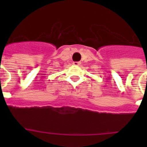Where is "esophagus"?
Wrapping results in <instances>:
<instances>
[{
  "mask_svg": "<svg viewBox=\"0 0 147 147\" xmlns=\"http://www.w3.org/2000/svg\"><path fill=\"white\" fill-rule=\"evenodd\" d=\"M73 65H81V62H73Z\"/></svg>",
  "mask_w": 147,
  "mask_h": 147,
  "instance_id": "esophagus-1",
  "label": "esophagus"
}]
</instances>
